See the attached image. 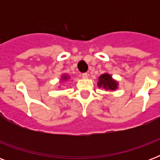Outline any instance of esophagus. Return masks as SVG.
Returning <instances> with one entry per match:
<instances>
[{"instance_id": "obj_1", "label": "esophagus", "mask_w": 160, "mask_h": 160, "mask_svg": "<svg viewBox=\"0 0 160 160\" xmlns=\"http://www.w3.org/2000/svg\"><path fill=\"white\" fill-rule=\"evenodd\" d=\"M81 75H82L83 79H87L88 76H89V74L88 73H83Z\"/></svg>"}]
</instances>
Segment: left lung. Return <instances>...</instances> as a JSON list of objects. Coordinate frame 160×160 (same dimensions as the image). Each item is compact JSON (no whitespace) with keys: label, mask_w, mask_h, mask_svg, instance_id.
<instances>
[{"label":"left lung","mask_w":160,"mask_h":160,"mask_svg":"<svg viewBox=\"0 0 160 160\" xmlns=\"http://www.w3.org/2000/svg\"><path fill=\"white\" fill-rule=\"evenodd\" d=\"M117 85H118V83L113 80L111 75L109 74H103L99 78L98 86L103 87L106 90H114L117 89Z\"/></svg>","instance_id":"left-lung-1"}]
</instances>
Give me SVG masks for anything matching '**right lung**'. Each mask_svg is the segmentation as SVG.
<instances>
[{"instance_id": "1", "label": "right lung", "mask_w": 160, "mask_h": 160, "mask_svg": "<svg viewBox=\"0 0 160 160\" xmlns=\"http://www.w3.org/2000/svg\"><path fill=\"white\" fill-rule=\"evenodd\" d=\"M68 78H69V77H68V76H67V75H63V76H62V79H63V80H67V79H68Z\"/></svg>"}]
</instances>
